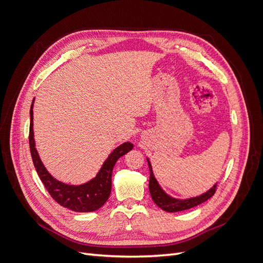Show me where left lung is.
Segmentation results:
<instances>
[{"label": "left lung", "instance_id": "obj_1", "mask_svg": "<svg viewBox=\"0 0 263 263\" xmlns=\"http://www.w3.org/2000/svg\"><path fill=\"white\" fill-rule=\"evenodd\" d=\"M148 165H149V171H150V178H149V192L151 197H153L154 202L160 208L161 210L169 212V213H176V212H181V211H185L190 210L192 208H195V206L200 205L204 203L205 201H208L209 198H211L215 191H216L217 184H214L208 192H205L201 195L195 196V197H190V198H184V200H180V198H174L170 195L166 194L162 187L159 184L157 179L154 176L153 172V166H151V163L149 161V159L147 158Z\"/></svg>", "mask_w": 263, "mask_h": 263}]
</instances>
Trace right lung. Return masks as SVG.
<instances>
[{
    "instance_id": "add662e5",
    "label": "right lung",
    "mask_w": 263,
    "mask_h": 263,
    "mask_svg": "<svg viewBox=\"0 0 263 263\" xmlns=\"http://www.w3.org/2000/svg\"><path fill=\"white\" fill-rule=\"evenodd\" d=\"M33 107L34 100L30 106V126H29V148L31 158L35 165V169L39 178L44 183L45 187L48 191L53 200L63 208H67L73 212L89 213L94 212L102 208L109 197L112 191V172L113 168L122 156L126 155L134 148L132 142L127 141L115 148L109 154L106 160L103 163L102 168L98 172L97 177L86 183L80 185H70L54 179L51 174L47 171L44 163L37 153L34 139L33 129Z\"/></svg>"
}]
</instances>
